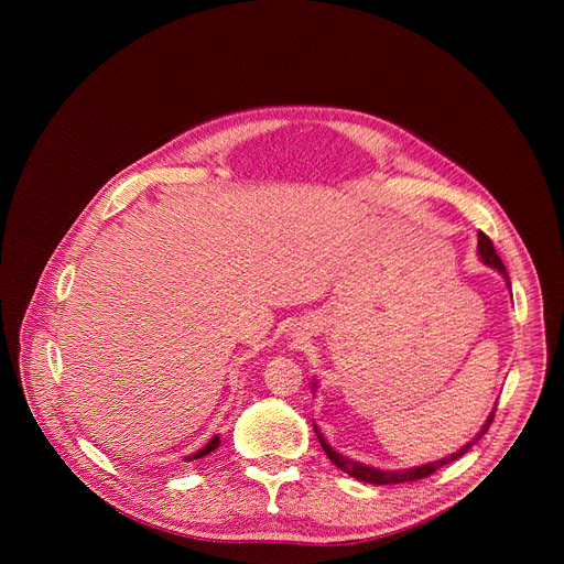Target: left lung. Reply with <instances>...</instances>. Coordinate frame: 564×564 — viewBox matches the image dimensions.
Returning <instances> with one entry per match:
<instances>
[{
    "mask_svg": "<svg viewBox=\"0 0 564 564\" xmlns=\"http://www.w3.org/2000/svg\"><path fill=\"white\" fill-rule=\"evenodd\" d=\"M477 257H479V261L485 263V265L498 270V272L502 274V279L507 281L509 290H511L509 274H507V268H505L502 259L498 257V252H496V248H494V243H491V238H489L487 234H481V231L477 234ZM312 390H316V381L312 383ZM494 415H496V409L491 411V415L487 417V422L481 424V429L475 433V437H473L470 442H466L459 451H455V453H451V455H446V457H442V459L426 462V464L411 466V468H375V466H370V464L350 459V457L341 455L339 451H335V448L328 444V440L324 437V433L318 431L316 424H314V433H316V437H318V442H321V448H324V453L330 457V462H333L339 470L348 473L350 477L361 479V481H368V485H401V481H415V479L429 477V475L435 473L437 468H442V466H446V464L459 459L464 453H468L481 437L487 435V431H489V426H491V422H494Z\"/></svg>",
    "mask_w": 564,
    "mask_h": 564,
    "instance_id": "1",
    "label": "left lung"
}]
</instances>
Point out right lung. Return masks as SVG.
Returning a JSON list of instances; mask_svg holds the SVG:
<instances>
[{
	"label": "right lung",
	"mask_w": 564,
	"mask_h": 564,
	"mask_svg": "<svg viewBox=\"0 0 564 564\" xmlns=\"http://www.w3.org/2000/svg\"><path fill=\"white\" fill-rule=\"evenodd\" d=\"M218 446H220V437H218V435H214V437H212V440H209V442H207V444H205V446H203V448H198V451H196V453H194V455H189V457H187V462H194V459H200V457H205V455H209V453H212V451H216V448H218Z\"/></svg>",
	"instance_id": "right-lung-1"
}]
</instances>
